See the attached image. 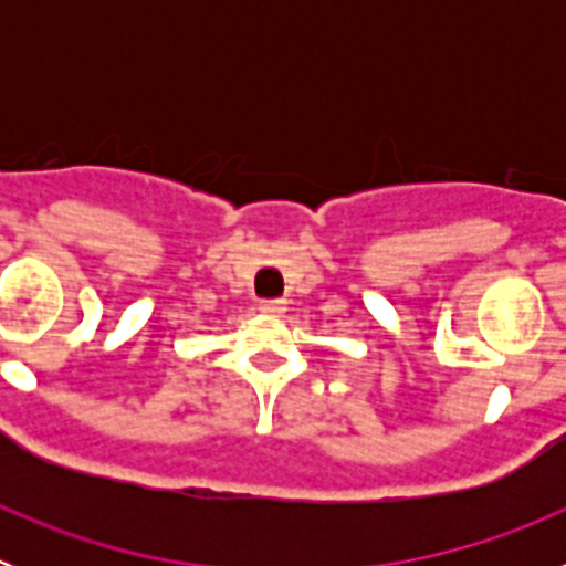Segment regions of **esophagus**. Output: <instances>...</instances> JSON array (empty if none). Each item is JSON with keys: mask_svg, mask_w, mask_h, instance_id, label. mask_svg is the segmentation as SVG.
I'll return each mask as SVG.
<instances>
[{"mask_svg": "<svg viewBox=\"0 0 566 566\" xmlns=\"http://www.w3.org/2000/svg\"><path fill=\"white\" fill-rule=\"evenodd\" d=\"M258 308L263 314H283L286 312V300H260Z\"/></svg>", "mask_w": 566, "mask_h": 566, "instance_id": "34e87169", "label": "esophagus"}]
</instances>
